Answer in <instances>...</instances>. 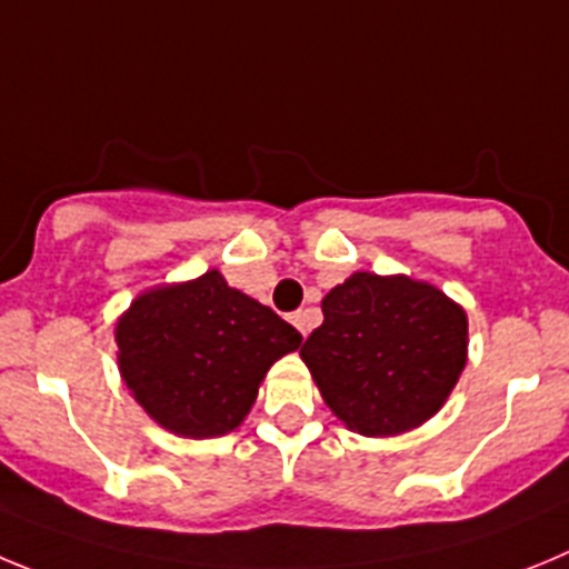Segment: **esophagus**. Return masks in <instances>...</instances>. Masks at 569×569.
Here are the masks:
<instances>
[{"label": "esophagus", "mask_w": 569, "mask_h": 569, "mask_svg": "<svg viewBox=\"0 0 569 569\" xmlns=\"http://www.w3.org/2000/svg\"><path fill=\"white\" fill-rule=\"evenodd\" d=\"M291 322H295V329L300 331V335H309V311H295V315H291Z\"/></svg>", "instance_id": "obj_1"}]
</instances>
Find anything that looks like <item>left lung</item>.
Segmentation results:
<instances>
[{"label":"left lung","mask_w":569,"mask_h":569,"mask_svg":"<svg viewBox=\"0 0 569 569\" xmlns=\"http://www.w3.org/2000/svg\"><path fill=\"white\" fill-rule=\"evenodd\" d=\"M326 406L362 437L431 419L468 362V315L406 274L355 272L322 297V326L300 348Z\"/></svg>","instance_id":"obj_1"}]
</instances>
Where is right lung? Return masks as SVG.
Instances as JSON below:
<instances>
[{"instance_id":"1","label":"right lung","mask_w":569,"mask_h":569,"mask_svg":"<svg viewBox=\"0 0 569 569\" xmlns=\"http://www.w3.org/2000/svg\"><path fill=\"white\" fill-rule=\"evenodd\" d=\"M121 380L161 428L223 437L252 411L266 371L303 337L218 269L138 295L116 322Z\"/></svg>"}]
</instances>
